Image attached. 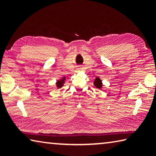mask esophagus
Wrapping results in <instances>:
<instances>
[{"instance_id":"34e87169","label":"esophagus","mask_w":156,"mask_h":156,"mask_svg":"<svg viewBox=\"0 0 156 156\" xmlns=\"http://www.w3.org/2000/svg\"><path fill=\"white\" fill-rule=\"evenodd\" d=\"M80 69H81V68H80V67H78V68L77 69V70H78V71H79V70H80Z\"/></svg>"}]
</instances>
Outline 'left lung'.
Here are the masks:
<instances>
[{
  "instance_id": "8db88e82",
  "label": "left lung",
  "mask_w": 156,
  "mask_h": 156,
  "mask_svg": "<svg viewBox=\"0 0 156 156\" xmlns=\"http://www.w3.org/2000/svg\"><path fill=\"white\" fill-rule=\"evenodd\" d=\"M94 85L98 89H101L102 88V82L101 80H100V78L98 77H96V80L94 81Z\"/></svg>"
}]
</instances>
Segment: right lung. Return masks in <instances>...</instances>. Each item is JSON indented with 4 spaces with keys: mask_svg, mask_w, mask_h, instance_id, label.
<instances>
[{
    "mask_svg": "<svg viewBox=\"0 0 156 156\" xmlns=\"http://www.w3.org/2000/svg\"><path fill=\"white\" fill-rule=\"evenodd\" d=\"M65 78L64 77L63 78L62 80H58V82L56 83V85L58 87V88H60L62 87V85H63V83H65Z\"/></svg>",
    "mask_w": 156,
    "mask_h": 156,
    "instance_id": "right-lung-1",
    "label": "right lung"
}]
</instances>
